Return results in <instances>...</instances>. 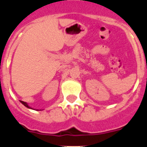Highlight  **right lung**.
<instances>
[{
	"label": "right lung",
	"mask_w": 147,
	"mask_h": 147,
	"mask_svg": "<svg viewBox=\"0 0 147 147\" xmlns=\"http://www.w3.org/2000/svg\"><path fill=\"white\" fill-rule=\"evenodd\" d=\"M20 102H21L22 104H23V105H24V106H25V107H28V108H29V109H32V110H34L33 108H32V107H29V106H28V104L26 103V102H23V101H20Z\"/></svg>",
	"instance_id": "1"
}]
</instances>
